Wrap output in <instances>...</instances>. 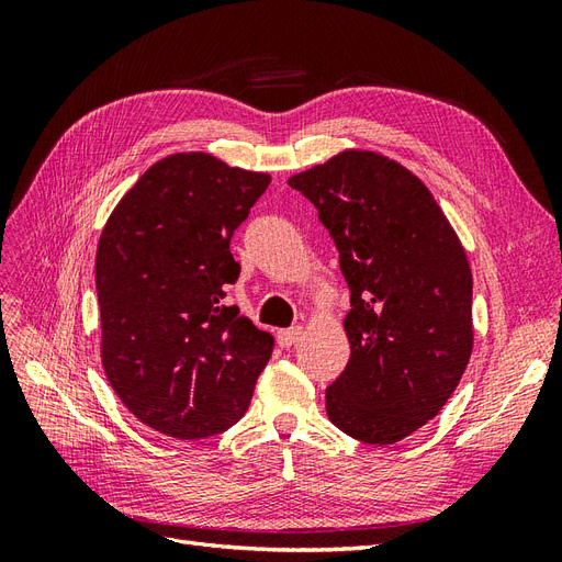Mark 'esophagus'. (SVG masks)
<instances>
[{
    "label": "esophagus",
    "mask_w": 562,
    "mask_h": 562,
    "mask_svg": "<svg viewBox=\"0 0 562 562\" xmlns=\"http://www.w3.org/2000/svg\"><path fill=\"white\" fill-rule=\"evenodd\" d=\"M300 335H302V328H300V326H295V328L279 330V333H277V339H279V345H281L283 349H288V347H293V345L297 342Z\"/></svg>",
    "instance_id": "1"
}]
</instances>
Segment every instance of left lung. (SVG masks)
Returning <instances> with one entry per match:
<instances>
[{"label":"left lung","instance_id":"obj_1","mask_svg":"<svg viewBox=\"0 0 562 562\" xmlns=\"http://www.w3.org/2000/svg\"><path fill=\"white\" fill-rule=\"evenodd\" d=\"M288 184L316 206L351 291V356L326 389L328 417L363 443H398L438 415L469 363L467 252L424 182L375 151H342Z\"/></svg>","mask_w":562,"mask_h":562}]
</instances>
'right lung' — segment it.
I'll return each mask as SVG.
<instances>
[{"instance_id": "add662e5", "label": "right lung", "mask_w": 562, "mask_h": 562, "mask_svg": "<svg viewBox=\"0 0 562 562\" xmlns=\"http://www.w3.org/2000/svg\"><path fill=\"white\" fill-rule=\"evenodd\" d=\"M269 182L203 151L171 155L147 168L100 234L105 375L159 434L209 438L248 411L274 337L223 297L241 271L234 229Z\"/></svg>"}]
</instances>
